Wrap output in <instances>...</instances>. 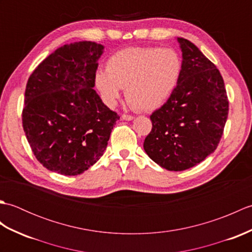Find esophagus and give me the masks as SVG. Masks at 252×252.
Masks as SVG:
<instances>
[{
    "label": "esophagus",
    "mask_w": 252,
    "mask_h": 252,
    "mask_svg": "<svg viewBox=\"0 0 252 252\" xmlns=\"http://www.w3.org/2000/svg\"><path fill=\"white\" fill-rule=\"evenodd\" d=\"M121 118H122L123 120H127V121H130V120H133V118H134V117L131 116V115H126V114H123Z\"/></svg>",
    "instance_id": "obj_1"
}]
</instances>
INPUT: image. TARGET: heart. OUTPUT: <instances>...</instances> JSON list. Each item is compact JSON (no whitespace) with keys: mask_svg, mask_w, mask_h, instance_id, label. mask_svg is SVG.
I'll use <instances>...</instances> for the list:
<instances>
[{"mask_svg":"<svg viewBox=\"0 0 252 252\" xmlns=\"http://www.w3.org/2000/svg\"><path fill=\"white\" fill-rule=\"evenodd\" d=\"M183 63L173 49L133 46L116 52L107 62V70L96 71L95 85L110 107L126 89V98L133 109L154 111L174 92Z\"/></svg>","mask_w":252,"mask_h":252,"instance_id":"1","label":"heart"}]
</instances>
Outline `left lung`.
Masks as SVG:
<instances>
[{"mask_svg":"<svg viewBox=\"0 0 252 252\" xmlns=\"http://www.w3.org/2000/svg\"><path fill=\"white\" fill-rule=\"evenodd\" d=\"M183 68L178 87L155 110L144 149L170 171L194 167L216 151L228 115V98L219 69L190 41L178 37Z\"/></svg>","mask_w":252,"mask_h":252,"instance_id":"1","label":"left lung"}]
</instances>
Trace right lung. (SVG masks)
<instances>
[{"mask_svg": "<svg viewBox=\"0 0 252 252\" xmlns=\"http://www.w3.org/2000/svg\"><path fill=\"white\" fill-rule=\"evenodd\" d=\"M103 50L88 41L58 47L27 82L24 131L37 161L53 172L88 170L103 156L119 120L93 90Z\"/></svg>", "mask_w": 252, "mask_h": 252, "instance_id": "1", "label": "right lung"}]
</instances>
